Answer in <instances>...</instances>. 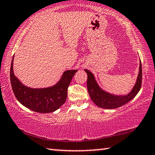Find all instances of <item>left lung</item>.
Segmentation results:
<instances>
[{
	"instance_id": "8db88e82",
	"label": "left lung",
	"mask_w": 155,
	"mask_h": 155,
	"mask_svg": "<svg viewBox=\"0 0 155 155\" xmlns=\"http://www.w3.org/2000/svg\"><path fill=\"white\" fill-rule=\"evenodd\" d=\"M87 74V87L90 96L97 106L103 109H115L124 105L137 95L141 89L142 83V68L140 61V72L137 77L134 87L130 94L124 96H114L101 90L97 84L92 73L87 70H85Z\"/></svg>"
}]
</instances>
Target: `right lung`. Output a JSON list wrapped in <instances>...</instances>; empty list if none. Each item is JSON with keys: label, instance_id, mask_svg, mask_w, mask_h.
<instances>
[{"label": "right lung", "instance_id": "obj_1", "mask_svg": "<svg viewBox=\"0 0 155 155\" xmlns=\"http://www.w3.org/2000/svg\"><path fill=\"white\" fill-rule=\"evenodd\" d=\"M13 57L10 80L12 90L20 103L32 111L38 113H51L56 111L66 101L68 88L77 70H67L55 85L43 89L26 87L15 77L13 70Z\"/></svg>", "mask_w": 155, "mask_h": 155}]
</instances>
